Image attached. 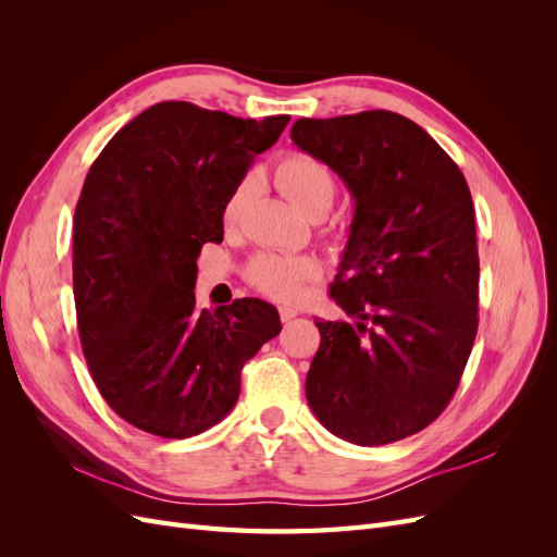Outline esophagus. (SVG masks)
I'll return each instance as SVG.
<instances>
[{
    "instance_id": "34e87169",
    "label": "esophagus",
    "mask_w": 557,
    "mask_h": 557,
    "mask_svg": "<svg viewBox=\"0 0 557 557\" xmlns=\"http://www.w3.org/2000/svg\"><path fill=\"white\" fill-rule=\"evenodd\" d=\"M278 315H281L283 323H288V320H293L295 315H299V311H297V309H290V307H281V309H278Z\"/></svg>"
}]
</instances>
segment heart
I'll use <instances>...</instances> for the list:
<instances>
[{
	"mask_svg": "<svg viewBox=\"0 0 557 557\" xmlns=\"http://www.w3.org/2000/svg\"><path fill=\"white\" fill-rule=\"evenodd\" d=\"M252 174L244 176L234 188L230 190L223 218L227 225H234L242 218L246 201L252 190ZM274 181L278 190L288 197L293 205L305 211L307 215L325 209L332 205L334 197V176L327 166L307 156V153H290L276 162L274 166ZM320 267L311 258H297V256H276V252H262V256L252 258L246 276L256 285V288L278 301H297L305 295L307 285L318 278Z\"/></svg>",
	"mask_w": 557,
	"mask_h": 557,
	"instance_id": "heart-1",
	"label": "heart"
}]
</instances>
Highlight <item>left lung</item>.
Returning a JSON list of instances; mask_svg holds the SVG:
<instances>
[{
	"instance_id": "1",
	"label": "left lung",
	"mask_w": 557,
	"mask_h": 557,
	"mask_svg": "<svg viewBox=\"0 0 557 557\" xmlns=\"http://www.w3.org/2000/svg\"><path fill=\"white\" fill-rule=\"evenodd\" d=\"M290 137L356 199L330 290L352 320L315 323L309 407L350 444L399 442L448 407L476 339L469 185L423 127L393 111L299 117Z\"/></svg>"
}]
</instances>
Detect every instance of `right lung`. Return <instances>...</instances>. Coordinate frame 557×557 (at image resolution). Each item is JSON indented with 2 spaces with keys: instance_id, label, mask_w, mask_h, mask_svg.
<instances>
[{
  "instance_id": "1",
  "label": "right lung",
  "mask_w": 557,
  "mask_h": 557,
  "mask_svg": "<svg viewBox=\"0 0 557 557\" xmlns=\"http://www.w3.org/2000/svg\"><path fill=\"white\" fill-rule=\"evenodd\" d=\"M290 115L264 121L160 102L104 146L74 213L83 356L129 425L188 440L232 411L244 364L281 332L262 299L195 307L197 258L223 242V207Z\"/></svg>"
}]
</instances>
